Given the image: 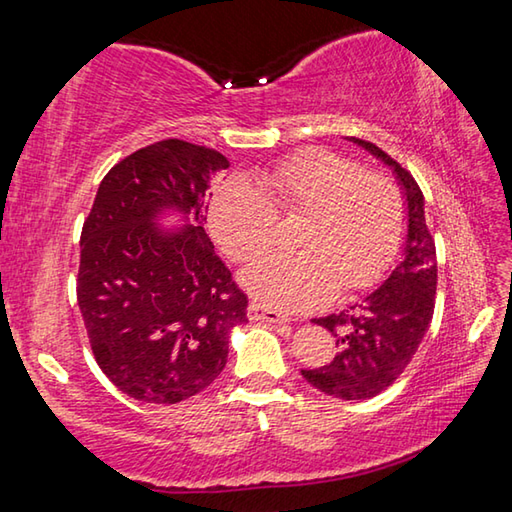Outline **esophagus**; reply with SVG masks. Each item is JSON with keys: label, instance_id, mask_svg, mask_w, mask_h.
Listing matches in <instances>:
<instances>
[{"label": "esophagus", "instance_id": "esophagus-1", "mask_svg": "<svg viewBox=\"0 0 512 512\" xmlns=\"http://www.w3.org/2000/svg\"><path fill=\"white\" fill-rule=\"evenodd\" d=\"M248 318L250 320H266V323H287V316L280 314V311L264 305L259 300H250L248 305Z\"/></svg>", "mask_w": 512, "mask_h": 512}]
</instances>
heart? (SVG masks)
Segmentation results:
<instances>
[{"label":"heart","instance_id":"b5f03b06","mask_svg":"<svg viewBox=\"0 0 512 512\" xmlns=\"http://www.w3.org/2000/svg\"><path fill=\"white\" fill-rule=\"evenodd\" d=\"M255 183L230 178L216 187L210 228L232 262H248L273 244L277 219H300L291 237L298 253L266 255L241 273L266 305L320 307L336 289L357 293L384 275L404 232V198L391 176L307 149L257 171Z\"/></svg>","mask_w":512,"mask_h":512}]
</instances>
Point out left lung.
<instances>
[{
    "mask_svg": "<svg viewBox=\"0 0 512 512\" xmlns=\"http://www.w3.org/2000/svg\"><path fill=\"white\" fill-rule=\"evenodd\" d=\"M363 149L391 164L409 205L404 259L379 289L350 309L314 320L334 334L336 357L302 370L311 386L339 400H370L386 391L409 366L427 334L436 307V244L424 219L422 189L411 171L372 142L352 137Z\"/></svg>",
    "mask_w": 512,
    "mask_h": 512,
    "instance_id": "left-lung-1",
    "label": "left lung"
}]
</instances>
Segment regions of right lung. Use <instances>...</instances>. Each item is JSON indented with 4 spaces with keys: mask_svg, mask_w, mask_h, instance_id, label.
<instances>
[{
    "mask_svg": "<svg viewBox=\"0 0 512 512\" xmlns=\"http://www.w3.org/2000/svg\"><path fill=\"white\" fill-rule=\"evenodd\" d=\"M228 160L183 140L144 146L101 180L81 230L76 298L94 359L121 393L178 404L201 393L228 361L248 296L203 230L207 187ZM212 196V194H210ZM164 206L197 221L167 236Z\"/></svg>",
    "mask_w": 512,
    "mask_h": 512,
    "instance_id": "obj_1",
    "label": "right lung"
}]
</instances>
